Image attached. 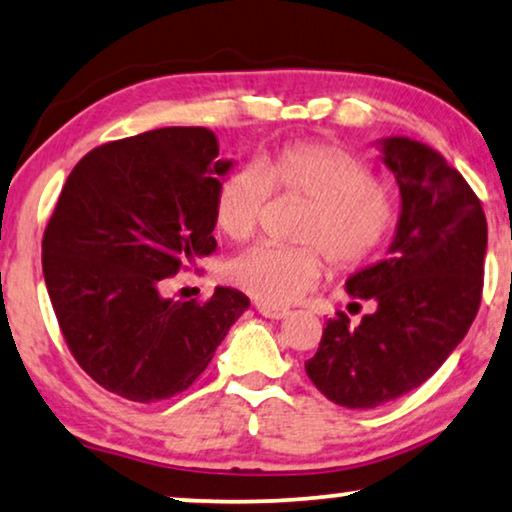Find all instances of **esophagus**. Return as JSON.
I'll return each mask as SVG.
<instances>
[{"mask_svg": "<svg viewBox=\"0 0 512 512\" xmlns=\"http://www.w3.org/2000/svg\"><path fill=\"white\" fill-rule=\"evenodd\" d=\"M255 308L259 315H264L269 319H285L289 315V310H285V308H273V305H264V303H255Z\"/></svg>", "mask_w": 512, "mask_h": 512, "instance_id": "1", "label": "esophagus"}]
</instances>
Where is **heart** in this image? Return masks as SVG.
<instances>
[{"instance_id": "b5f03b06", "label": "heart", "mask_w": 512, "mask_h": 512, "mask_svg": "<svg viewBox=\"0 0 512 512\" xmlns=\"http://www.w3.org/2000/svg\"><path fill=\"white\" fill-rule=\"evenodd\" d=\"M271 195L310 204L296 241L303 248L259 246L234 257L225 278L264 305H289L322 282L329 259L342 276L363 271L384 250L398 220L393 195L356 151L335 142H292L259 167H241L220 183L216 230L246 243L259 230Z\"/></svg>"}]
</instances>
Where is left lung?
<instances>
[{"label":"left lung","instance_id":"1","mask_svg":"<svg viewBox=\"0 0 512 512\" xmlns=\"http://www.w3.org/2000/svg\"><path fill=\"white\" fill-rule=\"evenodd\" d=\"M384 163L402 195L398 234L386 259L347 280V292L375 310L358 326L338 312L305 361L312 384L347 409L393 402L430 379L483 299L487 220L478 195L437 151L409 137L384 142Z\"/></svg>","mask_w":512,"mask_h":512}]
</instances>
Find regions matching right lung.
Here are the masks:
<instances>
[{"label":"right lung","mask_w":512,"mask_h":512,"mask_svg":"<svg viewBox=\"0 0 512 512\" xmlns=\"http://www.w3.org/2000/svg\"><path fill=\"white\" fill-rule=\"evenodd\" d=\"M216 135L172 126L105 142L73 167L43 232V278L61 335L82 370L119 398L183 393L248 308L163 296L167 278L216 253L213 204L232 163Z\"/></svg>","instance_id":"add662e5"}]
</instances>
